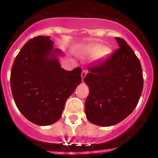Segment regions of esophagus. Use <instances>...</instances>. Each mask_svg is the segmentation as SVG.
Segmentation results:
<instances>
[{"instance_id": "esophagus-1", "label": "esophagus", "mask_w": 158, "mask_h": 158, "mask_svg": "<svg viewBox=\"0 0 158 158\" xmlns=\"http://www.w3.org/2000/svg\"><path fill=\"white\" fill-rule=\"evenodd\" d=\"M86 74H87V70H83L82 71L81 73V78H82V80H84V78H85V77L86 76Z\"/></svg>"}]
</instances>
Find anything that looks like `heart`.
<instances>
[{"instance_id":"obj_1","label":"heart","mask_w":158,"mask_h":158,"mask_svg":"<svg viewBox=\"0 0 158 158\" xmlns=\"http://www.w3.org/2000/svg\"><path fill=\"white\" fill-rule=\"evenodd\" d=\"M80 53L89 56H105L109 53V50L107 47H104L100 44H89L82 47L80 50Z\"/></svg>"}]
</instances>
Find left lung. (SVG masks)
<instances>
[{"label": "left lung", "mask_w": 158, "mask_h": 158, "mask_svg": "<svg viewBox=\"0 0 158 158\" xmlns=\"http://www.w3.org/2000/svg\"><path fill=\"white\" fill-rule=\"evenodd\" d=\"M119 48L89 67L85 83L89 94L85 103L87 119L101 127L120 123L135 110L143 89L139 59L126 41L115 38Z\"/></svg>", "instance_id": "left-lung-1"}]
</instances>
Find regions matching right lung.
<instances>
[{"label": "right lung", "instance_id": "1", "mask_svg": "<svg viewBox=\"0 0 158 158\" xmlns=\"http://www.w3.org/2000/svg\"><path fill=\"white\" fill-rule=\"evenodd\" d=\"M50 36H37L25 43L15 58L10 85L19 111L30 122L47 126L61 118L65 101L81 82V69H62Z\"/></svg>", "mask_w": 158, "mask_h": 158}]
</instances>
